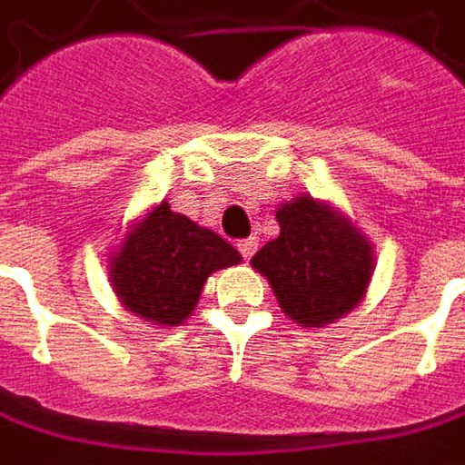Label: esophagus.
I'll use <instances>...</instances> for the list:
<instances>
[{
  "label": "esophagus",
  "instance_id": "obj_1",
  "mask_svg": "<svg viewBox=\"0 0 465 465\" xmlns=\"http://www.w3.org/2000/svg\"><path fill=\"white\" fill-rule=\"evenodd\" d=\"M257 236H249V239H244V242H239V252H242V257L244 259H252V254L257 252Z\"/></svg>",
  "mask_w": 465,
  "mask_h": 465
}]
</instances>
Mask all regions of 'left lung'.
I'll use <instances>...</instances> for the list:
<instances>
[{
  "instance_id": "1",
  "label": "left lung",
  "mask_w": 465,
  "mask_h": 465,
  "mask_svg": "<svg viewBox=\"0 0 465 465\" xmlns=\"http://www.w3.org/2000/svg\"><path fill=\"white\" fill-rule=\"evenodd\" d=\"M280 236L252 257L280 308L305 328L351 312L374 274V246L333 206L300 195L277 208Z\"/></svg>"
}]
</instances>
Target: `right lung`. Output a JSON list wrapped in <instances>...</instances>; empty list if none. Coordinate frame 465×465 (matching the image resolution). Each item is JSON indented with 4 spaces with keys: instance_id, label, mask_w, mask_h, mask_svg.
Masks as SVG:
<instances>
[{
    "instance_id": "add662e5",
    "label": "right lung",
    "mask_w": 465,
    "mask_h": 465,
    "mask_svg": "<svg viewBox=\"0 0 465 465\" xmlns=\"http://www.w3.org/2000/svg\"><path fill=\"white\" fill-rule=\"evenodd\" d=\"M239 262L242 254L219 233L170 211L163 201L129 226L109 259V280L126 311L153 325H180L208 277Z\"/></svg>"
}]
</instances>
